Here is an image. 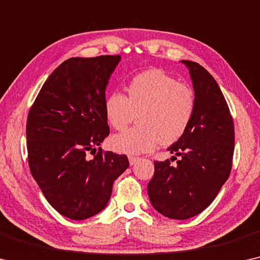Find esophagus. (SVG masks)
I'll return each instance as SVG.
<instances>
[{
	"mask_svg": "<svg viewBox=\"0 0 260 260\" xmlns=\"http://www.w3.org/2000/svg\"><path fill=\"white\" fill-rule=\"evenodd\" d=\"M139 160L138 157H135V155H129V162L130 165H134V164H136Z\"/></svg>",
	"mask_w": 260,
	"mask_h": 260,
	"instance_id": "esophagus-1",
	"label": "esophagus"
}]
</instances>
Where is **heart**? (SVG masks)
Listing matches in <instances>:
<instances>
[{
	"label": "heart",
	"mask_w": 260,
	"mask_h": 260,
	"mask_svg": "<svg viewBox=\"0 0 260 260\" xmlns=\"http://www.w3.org/2000/svg\"><path fill=\"white\" fill-rule=\"evenodd\" d=\"M197 99L193 88L161 70L142 72L130 80L126 96L111 91L105 100V115L115 130L122 131L137 115V126L114 136L110 144L118 152L139 154L172 145L188 129Z\"/></svg>",
	"instance_id": "1"
}]
</instances>
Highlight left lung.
<instances>
[{"mask_svg":"<svg viewBox=\"0 0 260 260\" xmlns=\"http://www.w3.org/2000/svg\"><path fill=\"white\" fill-rule=\"evenodd\" d=\"M182 63L193 82L194 116L185 135L169 147L181 157L177 165L169 159L154 161L147 185L153 208L173 219L197 216L214 201L230 175L235 147L234 121L217 82L198 62Z\"/></svg>","mask_w":260,"mask_h":260,"instance_id":"8db88e82","label":"left lung"}]
</instances>
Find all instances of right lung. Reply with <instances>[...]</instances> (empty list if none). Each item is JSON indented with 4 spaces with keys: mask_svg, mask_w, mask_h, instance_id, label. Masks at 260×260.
I'll use <instances>...</instances> for the list:
<instances>
[{
    "mask_svg": "<svg viewBox=\"0 0 260 260\" xmlns=\"http://www.w3.org/2000/svg\"><path fill=\"white\" fill-rule=\"evenodd\" d=\"M119 60V55L67 59L47 78L27 115L31 174L50 205L71 219L105 209L114 181L129 166L125 154L99 147L109 135L106 87Z\"/></svg>",
    "mask_w": 260,
    "mask_h": 260,
    "instance_id": "right-lung-1",
    "label": "right lung"
}]
</instances>
